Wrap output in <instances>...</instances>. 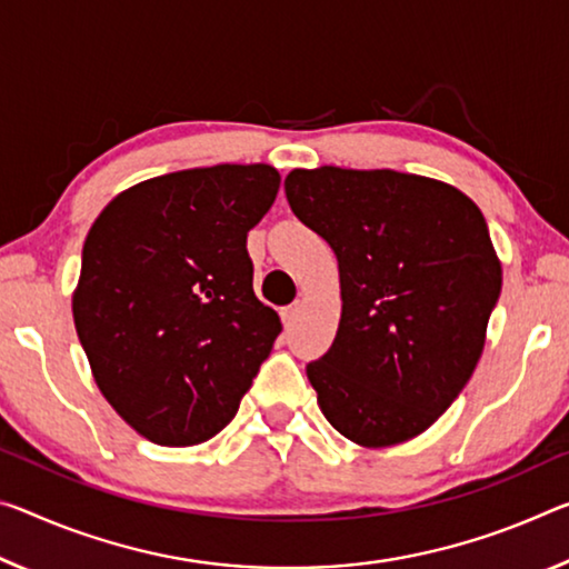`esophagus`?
Returning <instances> with one entry per match:
<instances>
[{
  "label": "esophagus",
  "mask_w": 569,
  "mask_h": 569,
  "mask_svg": "<svg viewBox=\"0 0 569 569\" xmlns=\"http://www.w3.org/2000/svg\"><path fill=\"white\" fill-rule=\"evenodd\" d=\"M299 313H301V303H293V306H286V309L281 311V317L286 323H291L296 317H299Z\"/></svg>",
  "instance_id": "obj_1"
}]
</instances>
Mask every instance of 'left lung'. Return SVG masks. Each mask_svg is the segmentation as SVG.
Listing matches in <instances>:
<instances>
[{"label": "left lung", "instance_id": "8db88e82", "mask_svg": "<svg viewBox=\"0 0 569 569\" xmlns=\"http://www.w3.org/2000/svg\"><path fill=\"white\" fill-rule=\"evenodd\" d=\"M283 187L339 263L337 337L306 367L323 418L362 448L420 436L471 380L501 293L481 210L395 169H293Z\"/></svg>", "mask_w": 569, "mask_h": 569}]
</instances>
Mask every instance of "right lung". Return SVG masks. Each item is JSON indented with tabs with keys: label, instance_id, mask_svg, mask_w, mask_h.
<instances>
[{
	"label": "right lung",
	"instance_id": "right-lung-1",
	"mask_svg": "<svg viewBox=\"0 0 569 569\" xmlns=\"http://www.w3.org/2000/svg\"><path fill=\"white\" fill-rule=\"evenodd\" d=\"M278 187L270 164L171 171L90 224L76 331L98 390L151 443L218 436L283 329L252 291L246 248Z\"/></svg>",
	"mask_w": 569,
	"mask_h": 569
}]
</instances>
